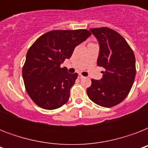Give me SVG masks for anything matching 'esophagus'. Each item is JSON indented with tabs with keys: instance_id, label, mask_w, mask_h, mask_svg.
Here are the masks:
<instances>
[{
	"instance_id": "esophagus-1",
	"label": "esophagus",
	"mask_w": 148,
	"mask_h": 148,
	"mask_svg": "<svg viewBox=\"0 0 148 148\" xmlns=\"http://www.w3.org/2000/svg\"><path fill=\"white\" fill-rule=\"evenodd\" d=\"M84 77L83 75H82V74H78V78L82 79V78H84Z\"/></svg>"
}]
</instances>
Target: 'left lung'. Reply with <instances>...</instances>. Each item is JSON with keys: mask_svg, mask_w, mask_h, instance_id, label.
<instances>
[{"mask_svg": "<svg viewBox=\"0 0 148 148\" xmlns=\"http://www.w3.org/2000/svg\"><path fill=\"white\" fill-rule=\"evenodd\" d=\"M90 31L100 46L97 64L105 71L101 80H91L87 94L97 105L111 108L124 101L132 88L136 75L134 53L117 31L108 27Z\"/></svg>", "mask_w": 148, "mask_h": 148, "instance_id": "1", "label": "left lung"}]
</instances>
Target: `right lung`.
<instances>
[{
  "label": "right lung",
  "instance_id": "right-lung-1",
  "mask_svg": "<svg viewBox=\"0 0 148 148\" xmlns=\"http://www.w3.org/2000/svg\"><path fill=\"white\" fill-rule=\"evenodd\" d=\"M88 30L51 31L38 38L27 51L22 69L24 86L31 100L46 110L66 103L78 74L60 67L74 48L90 36Z\"/></svg>",
  "mask_w": 148,
  "mask_h": 148
}]
</instances>
